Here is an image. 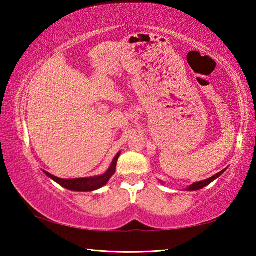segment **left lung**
<instances>
[{"instance_id": "obj_1", "label": "left lung", "mask_w": 256, "mask_h": 256, "mask_svg": "<svg viewBox=\"0 0 256 256\" xmlns=\"http://www.w3.org/2000/svg\"><path fill=\"white\" fill-rule=\"evenodd\" d=\"M224 170H226L219 172L218 174H216L214 176H212V177H210V178H208V180H201V182H196V183H193L192 185L188 186V190H201V188H206V186L209 185V184L211 183V182H214V180L218 178V177H219L220 175H222Z\"/></svg>"}]
</instances>
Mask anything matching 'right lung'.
<instances>
[{
  "instance_id": "1",
  "label": "right lung",
  "mask_w": 256,
  "mask_h": 256,
  "mask_svg": "<svg viewBox=\"0 0 256 256\" xmlns=\"http://www.w3.org/2000/svg\"><path fill=\"white\" fill-rule=\"evenodd\" d=\"M120 152L115 156L114 160L110 164V167L108 168V170L100 176H94V177H84V178H71V180H63L58 178L54 175L50 174L48 172L44 170L45 174L55 180L56 183H58L60 186L66 188L70 190H78V192H92V190H96L98 188H102L104 185L107 184V182L110 180V177L115 174L116 170V164H118V159L120 157Z\"/></svg>"
}]
</instances>
